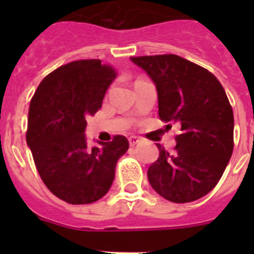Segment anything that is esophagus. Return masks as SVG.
I'll list each match as a JSON object with an SVG mask.
<instances>
[{"instance_id":"34e87169","label":"esophagus","mask_w":254,"mask_h":254,"mask_svg":"<svg viewBox=\"0 0 254 254\" xmlns=\"http://www.w3.org/2000/svg\"><path fill=\"white\" fill-rule=\"evenodd\" d=\"M128 141H129V145H131V146H136V145L140 142V138L136 137V136H132V137L128 138Z\"/></svg>"}]
</instances>
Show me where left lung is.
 <instances>
[{
	"instance_id": "left-lung-1",
	"label": "left lung",
	"mask_w": 254,
	"mask_h": 254,
	"mask_svg": "<svg viewBox=\"0 0 254 254\" xmlns=\"http://www.w3.org/2000/svg\"><path fill=\"white\" fill-rule=\"evenodd\" d=\"M131 61L156 87L160 120L181 127L174 151L156 143L159 159L147 170L150 185L176 203L206 196L223 176L234 146V116L224 87L207 69L179 56Z\"/></svg>"
}]
</instances>
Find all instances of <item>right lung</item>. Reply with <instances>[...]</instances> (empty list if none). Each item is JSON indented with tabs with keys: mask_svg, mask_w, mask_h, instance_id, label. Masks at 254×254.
Wrapping results in <instances>:
<instances>
[{
	"mask_svg": "<svg viewBox=\"0 0 254 254\" xmlns=\"http://www.w3.org/2000/svg\"><path fill=\"white\" fill-rule=\"evenodd\" d=\"M116 76L99 60L75 61L49 73L30 102L26 142L44 185L67 203L105 196L117 161L128 150L125 136L93 147L85 136L86 118L99 111Z\"/></svg>",
	"mask_w": 254,
	"mask_h": 254,
	"instance_id": "add662e5",
	"label": "right lung"
}]
</instances>
